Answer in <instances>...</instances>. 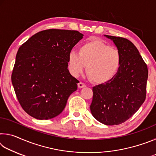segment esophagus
<instances>
[{"mask_svg": "<svg viewBox=\"0 0 156 156\" xmlns=\"http://www.w3.org/2000/svg\"><path fill=\"white\" fill-rule=\"evenodd\" d=\"M78 88L81 89V88L85 87L86 85H85V84H84V83H82V82H80V83H79L78 84Z\"/></svg>", "mask_w": 156, "mask_h": 156, "instance_id": "1", "label": "esophagus"}]
</instances>
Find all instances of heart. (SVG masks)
<instances>
[{
    "label": "heart",
    "instance_id": "1",
    "mask_svg": "<svg viewBox=\"0 0 156 156\" xmlns=\"http://www.w3.org/2000/svg\"><path fill=\"white\" fill-rule=\"evenodd\" d=\"M120 63L119 51L98 38L80 45L78 54L71 51L68 58L69 67L73 75L80 74L87 66V73L97 84H105L112 80L119 70Z\"/></svg>",
    "mask_w": 156,
    "mask_h": 156
}]
</instances>
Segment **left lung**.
<instances>
[{
  "instance_id": "1",
  "label": "left lung",
  "mask_w": 156,
  "mask_h": 156,
  "mask_svg": "<svg viewBox=\"0 0 156 156\" xmlns=\"http://www.w3.org/2000/svg\"><path fill=\"white\" fill-rule=\"evenodd\" d=\"M121 55L119 70L112 80L93 87L91 114L106 125H117L130 118L146 98L148 69L136 47L122 37L105 35Z\"/></svg>"
}]
</instances>
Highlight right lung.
Returning a JSON list of instances; mask_svg holds the SVG:
<instances>
[{
    "label": "right lung",
    "mask_w": 156,
    "mask_h": 156,
    "mask_svg": "<svg viewBox=\"0 0 156 156\" xmlns=\"http://www.w3.org/2000/svg\"><path fill=\"white\" fill-rule=\"evenodd\" d=\"M83 34L51 29L36 33L18 49L12 83L25 112L36 119L61 113L79 81L68 70L72 49Z\"/></svg>",
    "instance_id": "add662e5"
}]
</instances>
